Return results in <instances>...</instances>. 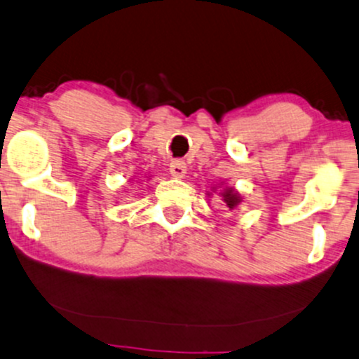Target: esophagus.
<instances>
[{
	"mask_svg": "<svg viewBox=\"0 0 359 359\" xmlns=\"http://www.w3.org/2000/svg\"><path fill=\"white\" fill-rule=\"evenodd\" d=\"M169 172H171L172 176H176V178H183V176L187 175V164H184V161H172V163L169 164Z\"/></svg>",
	"mask_w": 359,
	"mask_h": 359,
	"instance_id": "esophagus-1",
	"label": "esophagus"
}]
</instances>
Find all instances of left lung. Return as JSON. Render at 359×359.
I'll return each mask as SVG.
<instances>
[{
  "label": "left lung",
  "mask_w": 359,
  "mask_h": 359,
  "mask_svg": "<svg viewBox=\"0 0 359 359\" xmlns=\"http://www.w3.org/2000/svg\"><path fill=\"white\" fill-rule=\"evenodd\" d=\"M221 196H222V200H224V203H226V207L229 210H234L236 209L238 205H240V202H241V195L238 194L236 190H234V188H224V190L221 191Z\"/></svg>",
  "instance_id": "8db88e82"
}]
</instances>
